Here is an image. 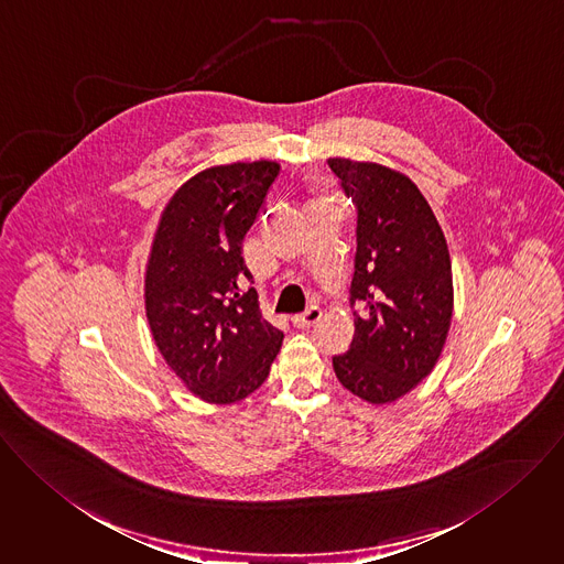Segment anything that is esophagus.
I'll return each instance as SVG.
<instances>
[{
  "label": "esophagus",
  "instance_id": "obj_1",
  "mask_svg": "<svg viewBox=\"0 0 564 564\" xmlns=\"http://www.w3.org/2000/svg\"><path fill=\"white\" fill-rule=\"evenodd\" d=\"M319 317H322V312L317 307H312V310H307V312L301 313V315H294L292 324L296 328H301V330H307V328H312L313 324L319 322Z\"/></svg>",
  "mask_w": 564,
  "mask_h": 564
}]
</instances>
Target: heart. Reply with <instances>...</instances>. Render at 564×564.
Returning a JSON list of instances; mask_svg holds the SVG:
<instances>
[{"label": "heart", "mask_w": 564, "mask_h": 564, "mask_svg": "<svg viewBox=\"0 0 564 564\" xmlns=\"http://www.w3.org/2000/svg\"><path fill=\"white\" fill-rule=\"evenodd\" d=\"M326 200H328V196H326V192L322 188H315V194H313L312 209H324V205H326Z\"/></svg>", "instance_id": "b5f03b06"}]
</instances>
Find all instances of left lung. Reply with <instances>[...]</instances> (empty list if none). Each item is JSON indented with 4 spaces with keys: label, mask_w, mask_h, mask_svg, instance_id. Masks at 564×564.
<instances>
[{
    "label": "left lung",
    "mask_w": 564,
    "mask_h": 564,
    "mask_svg": "<svg viewBox=\"0 0 564 564\" xmlns=\"http://www.w3.org/2000/svg\"><path fill=\"white\" fill-rule=\"evenodd\" d=\"M328 166L359 209L350 294L364 307L333 370L352 395L389 404L433 372L445 346L454 310L447 242L404 173L348 158H328Z\"/></svg>",
    "instance_id": "obj_1"
}]
</instances>
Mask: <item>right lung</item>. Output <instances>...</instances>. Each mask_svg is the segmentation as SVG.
I'll return each instance as SVG.
<instances>
[{"label": "right lung", "instance_id": "obj_1", "mask_svg": "<svg viewBox=\"0 0 564 564\" xmlns=\"http://www.w3.org/2000/svg\"><path fill=\"white\" fill-rule=\"evenodd\" d=\"M279 162L209 166L169 198L144 268L153 341L186 389L209 404H234L270 375L283 333L263 319L242 242Z\"/></svg>", "mask_w": 564, "mask_h": 564}]
</instances>
